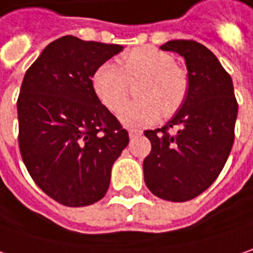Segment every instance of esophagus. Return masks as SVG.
<instances>
[{
    "mask_svg": "<svg viewBox=\"0 0 253 253\" xmlns=\"http://www.w3.org/2000/svg\"><path fill=\"white\" fill-rule=\"evenodd\" d=\"M128 136H130V138L138 137V136H141V131H130V133H128Z\"/></svg>",
    "mask_w": 253,
    "mask_h": 253,
    "instance_id": "34e87169",
    "label": "esophagus"
}]
</instances>
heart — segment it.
Returning <instances> with one entry per match:
<instances>
[{"mask_svg": "<svg viewBox=\"0 0 253 253\" xmlns=\"http://www.w3.org/2000/svg\"><path fill=\"white\" fill-rule=\"evenodd\" d=\"M138 84L140 100L130 102L119 110V120L127 127L138 128L154 123L160 115L172 116L182 105L188 90L187 72L178 68L170 53L141 46L120 58V66L106 62L93 75V89L100 102L117 110L127 99L130 83Z\"/></svg>", "mask_w": 253, "mask_h": 253, "instance_id": "1", "label": "heart"}]
</instances>
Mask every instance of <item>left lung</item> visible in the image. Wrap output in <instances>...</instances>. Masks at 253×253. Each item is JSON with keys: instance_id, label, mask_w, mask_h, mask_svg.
<instances>
[{"instance_id": "8db88e82", "label": "left lung", "mask_w": 253, "mask_h": 253, "mask_svg": "<svg viewBox=\"0 0 253 253\" xmlns=\"http://www.w3.org/2000/svg\"><path fill=\"white\" fill-rule=\"evenodd\" d=\"M161 49L185 59L188 90L166 126L144 131L151 143L143 163L144 182L156 197L182 203L205 191L224 169L235 137L238 103L231 76L208 48L175 39ZM170 128L177 131L170 135Z\"/></svg>"}]
</instances>
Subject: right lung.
Listing matches in <instances>:
<instances>
[{
  "mask_svg": "<svg viewBox=\"0 0 253 253\" xmlns=\"http://www.w3.org/2000/svg\"><path fill=\"white\" fill-rule=\"evenodd\" d=\"M123 50L66 35L28 69L18 96L19 150L29 175L66 207L102 200L128 133L99 100L96 69Z\"/></svg>",
  "mask_w": 253,
  "mask_h": 253,
  "instance_id": "1",
  "label": "right lung"
}]
</instances>
